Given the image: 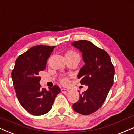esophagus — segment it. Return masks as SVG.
I'll return each instance as SVG.
<instances>
[{
    "instance_id": "obj_1",
    "label": "esophagus",
    "mask_w": 134,
    "mask_h": 134,
    "mask_svg": "<svg viewBox=\"0 0 134 134\" xmlns=\"http://www.w3.org/2000/svg\"><path fill=\"white\" fill-rule=\"evenodd\" d=\"M69 91L68 89H66V88H62L61 89V92L62 93H66L67 92Z\"/></svg>"
}]
</instances>
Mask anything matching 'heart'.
Here are the masks:
<instances>
[{"label": "heart", "mask_w": 134, "mask_h": 134, "mask_svg": "<svg viewBox=\"0 0 134 134\" xmlns=\"http://www.w3.org/2000/svg\"><path fill=\"white\" fill-rule=\"evenodd\" d=\"M66 56L78 57V58H80L79 54H78L76 52H75V51H72V50L69 51L68 52L66 53L65 57ZM60 81L61 82V83L63 84V85H67V84H68V83H69V79H68V78L64 77V76H62V77L60 78Z\"/></svg>", "instance_id": "1"}]
</instances>
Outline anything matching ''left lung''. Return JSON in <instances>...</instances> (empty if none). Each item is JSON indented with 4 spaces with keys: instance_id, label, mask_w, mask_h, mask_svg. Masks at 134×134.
Masks as SVG:
<instances>
[{
    "instance_id": "left-lung-1",
    "label": "left lung",
    "mask_w": 134,
    "mask_h": 134,
    "mask_svg": "<svg viewBox=\"0 0 134 134\" xmlns=\"http://www.w3.org/2000/svg\"><path fill=\"white\" fill-rule=\"evenodd\" d=\"M82 53L85 65L80 70L78 78L88 89L80 94L73 109L83 115L93 113L105 100L113 84L115 69L109 55L90 41L81 40L72 43Z\"/></svg>"
}]
</instances>
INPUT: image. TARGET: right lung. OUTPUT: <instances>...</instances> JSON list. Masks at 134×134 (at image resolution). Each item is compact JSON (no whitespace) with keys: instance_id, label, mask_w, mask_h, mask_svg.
<instances>
[{"instance_id":"obj_1","label":"right lung","mask_w":134,"mask_h":134,"mask_svg":"<svg viewBox=\"0 0 134 134\" xmlns=\"http://www.w3.org/2000/svg\"><path fill=\"white\" fill-rule=\"evenodd\" d=\"M55 46L37 45L20 55L15 62L12 78L18 100L21 106L35 116L43 115L51 109L60 89H42L39 74L46 68V62Z\"/></svg>"}]
</instances>
